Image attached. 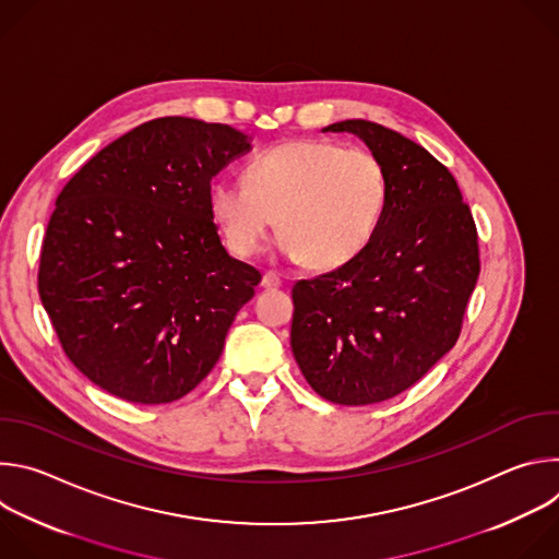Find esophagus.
<instances>
[{"label": "esophagus", "mask_w": 559, "mask_h": 559, "mask_svg": "<svg viewBox=\"0 0 559 559\" xmlns=\"http://www.w3.org/2000/svg\"><path fill=\"white\" fill-rule=\"evenodd\" d=\"M281 276L276 274V272H265L263 274V281H261V285L263 287H267V289H276V287H281Z\"/></svg>", "instance_id": "34e87169"}]
</instances>
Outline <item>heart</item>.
<instances>
[{
	"mask_svg": "<svg viewBox=\"0 0 559 559\" xmlns=\"http://www.w3.org/2000/svg\"><path fill=\"white\" fill-rule=\"evenodd\" d=\"M386 201L380 158L325 139L270 147L252 158L246 181L218 179L210 188V212L234 254H257L278 216L281 252L321 272L365 252Z\"/></svg>",
	"mask_w": 559,
	"mask_h": 559,
	"instance_id": "b5f03b06",
	"label": "heart"
}]
</instances>
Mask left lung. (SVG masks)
<instances>
[{
  "mask_svg": "<svg viewBox=\"0 0 559 559\" xmlns=\"http://www.w3.org/2000/svg\"><path fill=\"white\" fill-rule=\"evenodd\" d=\"M356 134L384 166L389 201L352 263L292 287L289 343L311 389L336 405H373L416 384L457 341L480 257L453 175L423 145L365 119Z\"/></svg>",
  "mask_w": 559,
  "mask_h": 559,
  "instance_id": "left-lung-1",
  "label": "left lung"
}]
</instances>
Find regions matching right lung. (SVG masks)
Instances as JSON below:
<instances>
[{"mask_svg":"<svg viewBox=\"0 0 559 559\" xmlns=\"http://www.w3.org/2000/svg\"><path fill=\"white\" fill-rule=\"evenodd\" d=\"M250 136L190 117L126 132L61 190L39 296L72 365L139 405L175 403L216 365L261 272L227 254L210 181Z\"/></svg>","mask_w":559,"mask_h":559,"instance_id":"right-lung-1","label":"right lung"}]
</instances>
